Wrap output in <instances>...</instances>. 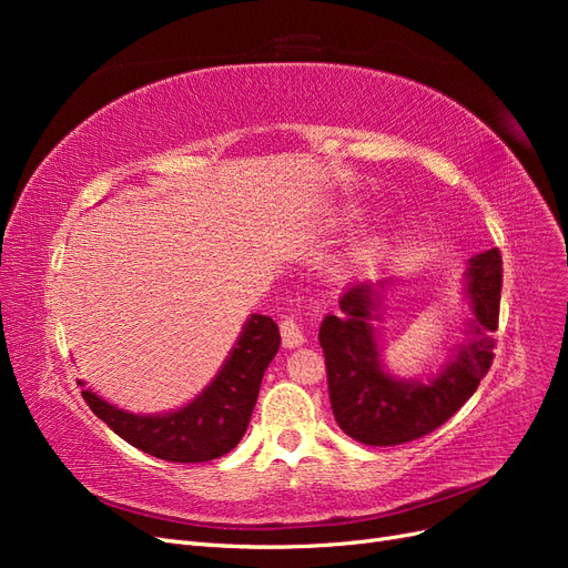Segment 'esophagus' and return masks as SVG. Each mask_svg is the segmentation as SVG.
Returning a JSON list of instances; mask_svg holds the SVG:
<instances>
[{
    "label": "esophagus",
    "mask_w": 568,
    "mask_h": 568,
    "mask_svg": "<svg viewBox=\"0 0 568 568\" xmlns=\"http://www.w3.org/2000/svg\"><path fill=\"white\" fill-rule=\"evenodd\" d=\"M280 329H282V341H284L286 348H298V346H303V343H305L303 326L298 324L296 317L286 315V317L282 320V324H280Z\"/></svg>",
    "instance_id": "1"
}]
</instances>
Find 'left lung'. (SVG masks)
I'll list each match as a JSON object with an SVG mask.
<instances>
[{"label":"left lung","instance_id":"left-lung-1","mask_svg":"<svg viewBox=\"0 0 568 568\" xmlns=\"http://www.w3.org/2000/svg\"><path fill=\"white\" fill-rule=\"evenodd\" d=\"M464 277V296L474 313L469 341L428 382H403L382 365L372 322L379 320L386 282L353 286L338 301L341 313L322 320L320 346L326 359V384L343 434L365 445L417 440L448 422L471 398L493 365V332H497L503 291L500 251L476 253Z\"/></svg>","mask_w":568,"mask_h":568}]
</instances>
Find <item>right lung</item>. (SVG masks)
I'll use <instances>...</instances> for the list:
<instances>
[{"instance_id":"obj_1","label":"right lung","mask_w":568,"mask_h":568,"mask_svg":"<svg viewBox=\"0 0 568 568\" xmlns=\"http://www.w3.org/2000/svg\"><path fill=\"white\" fill-rule=\"evenodd\" d=\"M280 341V326L272 317L251 315L215 379L192 403L165 415H132L90 388L82 390V398L136 450L168 462H211L236 448L246 434L263 374L277 355Z\"/></svg>"}]
</instances>
